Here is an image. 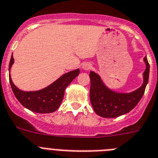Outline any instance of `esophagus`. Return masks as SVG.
Masks as SVG:
<instances>
[{
	"instance_id": "obj_1",
	"label": "esophagus",
	"mask_w": 158,
	"mask_h": 158,
	"mask_svg": "<svg viewBox=\"0 0 158 158\" xmlns=\"http://www.w3.org/2000/svg\"><path fill=\"white\" fill-rule=\"evenodd\" d=\"M91 68H92V66H91V63H86L83 65V69H84L86 71H89Z\"/></svg>"
}]
</instances>
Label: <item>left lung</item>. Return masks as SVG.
Listing matches in <instances>:
<instances>
[{
    "instance_id": "obj_1",
    "label": "left lung",
    "mask_w": 158,
    "mask_h": 158,
    "mask_svg": "<svg viewBox=\"0 0 158 158\" xmlns=\"http://www.w3.org/2000/svg\"><path fill=\"white\" fill-rule=\"evenodd\" d=\"M146 64L142 86L131 93H117L111 91L102 82L96 73L91 71L90 99L95 113L104 118H115L129 112L138 104L144 93L149 81V64L146 57L144 58Z\"/></svg>"
}]
</instances>
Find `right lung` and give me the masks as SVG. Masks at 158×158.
Returning a JSON list of instances; mask_svg holds the SVG:
<instances>
[{
  "mask_svg": "<svg viewBox=\"0 0 158 158\" xmlns=\"http://www.w3.org/2000/svg\"><path fill=\"white\" fill-rule=\"evenodd\" d=\"M14 61V57L12 56L9 62V70ZM79 74V69L66 73L52 84L37 91H23L19 90L12 82L10 75L9 83L14 95L25 108L38 113H50L59 108L63 101L66 87Z\"/></svg>",
  "mask_w": 158,
  "mask_h": 158,
  "instance_id": "obj_1",
  "label": "right lung"
}]
</instances>
